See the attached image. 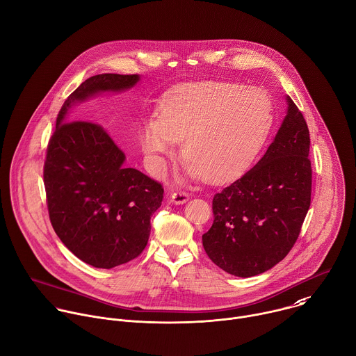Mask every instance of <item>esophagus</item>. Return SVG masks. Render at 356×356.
<instances>
[{
    "mask_svg": "<svg viewBox=\"0 0 356 356\" xmlns=\"http://www.w3.org/2000/svg\"><path fill=\"white\" fill-rule=\"evenodd\" d=\"M170 201L176 205H180V204H184L188 201V194L186 191H175L172 195H170Z\"/></svg>",
    "mask_w": 356,
    "mask_h": 356,
    "instance_id": "34e87169",
    "label": "esophagus"
}]
</instances>
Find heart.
<instances>
[{
    "label": "heart",
    "mask_w": 356,
    "mask_h": 356,
    "mask_svg": "<svg viewBox=\"0 0 356 356\" xmlns=\"http://www.w3.org/2000/svg\"><path fill=\"white\" fill-rule=\"evenodd\" d=\"M274 124V104L261 89L205 82L176 89L143 130V148L156 168L181 141L184 175L223 181L249 168Z\"/></svg>",
    "instance_id": "1"
}]
</instances>
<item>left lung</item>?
<instances>
[{
  "label": "left lung",
  "mask_w": 356,
  "mask_h": 356,
  "mask_svg": "<svg viewBox=\"0 0 356 356\" xmlns=\"http://www.w3.org/2000/svg\"><path fill=\"white\" fill-rule=\"evenodd\" d=\"M286 103L264 156L212 200L213 223L202 246L213 264L236 277L263 274L284 260L310 207L309 129L289 96Z\"/></svg>",
  "instance_id": "1"
}]
</instances>
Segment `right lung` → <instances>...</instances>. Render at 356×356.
Masks as SVG:
<instances>
[{
  "instance_id": "obj_1",
  "label": "right lung",
  "mask_w": 356,
  "mask_h": 356,
  "mask_svg": "<svg viewBox=\"0 0 356 356\" xmlns=\"http://www.w3.org/2000/svg\"><path fill=\"white\" fill-rule=\"evenodd\" d=\"M140 75L99 74L64 102L47 147L44 187L54 232L65 248L96 268L138 257L151 233V216L163 200L162 186L137 169L102 126L71 122V108L100 93L131 89Z\"/></svg>"
}]
</instances>
